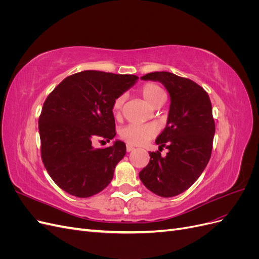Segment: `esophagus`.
<instances>
[{"label": "esophagus", "mask_w": 259, "mask_h": 259, "mask_svg": "<svg viewBox=\"0 0 259 259\" xmlns=\"http://www.w3.org/2000/svg\"><path fill=\"white\" fill-rule=\"evenodd\" d=\"M133 150H135L134 147H133L132 145H126V151H127V152H131V151H133Z\"/></svg>", "instance_id": "obj_1"}]
</instances>
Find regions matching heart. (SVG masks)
Here are the masks:
<instances>
[{"label":"heart","instance_id":"obj_1","mask_svg":"<svg viewBox=\"0 0 259 259\" xmlns=\"http://www.w3.org/2000/svg\"><path fill=\"white\" fill-rule=\"evenodd\" d=\"M140 94L146 103L152 108L160 107L165 101L166 95L165 92L159 84L149 82L142 86ZM124 104V96L116 97L111 106V110L114 116H119L121 114L122 108ZM156 135V130L151 125H137L128 124L120 131L121 138L130 145L140 146L148 143Z\"/></svg>","mask_w":259,"mask_h":259}]
</instances>
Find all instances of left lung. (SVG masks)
<instances>
[{
  "instance_id": "8db88e82",
  "label": "left lung",
  "mask_w": 259,
  "mask_h": 259,
  "mask_svg": "<svg viewBox=\"0 0 259 259\" xmlns=\"http://www.w3.org/2000/svg\"><path fill=\"white\" fill-rule=\"evenodd\" d=\"M142 80L161 82L170 96L167 124L155 144L165 146L149 152L150 161L139 173L147 189L163 198L175 197L197 180L210 159L215 122L207 93L195 82L174 73L161 71L142 76Z\"/></svg>"
}]
</instances>
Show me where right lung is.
Here are the masks:
<instances>
[{"label": "right lung", "instance_id": "add662e5", "mask_svg": "<svg viewBox=\"0 0 259 259\" xmlns=\"http://www.w3.org/2000/svg\"><path fill=\"white\" fill-rule=\"evenodd\" d=\"M137 80L132 74L86 70L67 76L46 98L38 117L41 156L62 190L89 198L110 184L126 146L116 140L100 149L92 143L115 136L112 103Z\"/></svg>", "mask_w": 259, "mask_h": 259}]
</instances>
